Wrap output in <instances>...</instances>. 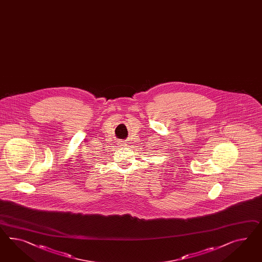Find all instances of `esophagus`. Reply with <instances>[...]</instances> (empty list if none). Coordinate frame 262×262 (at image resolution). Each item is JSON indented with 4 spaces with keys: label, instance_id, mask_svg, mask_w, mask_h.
<instances>
[{
    "label": "esophagus",
    "instance_id": "obj_1",
    "mask_svg": "<svg viewBox=\"0 0 262 262\" xmlns=\"http://www.w3.org/2000/svg\"><path fill=\"white\" fill-rule=\"evenodd\" d=\"M123 145H124V146H126V147H127V142H124V143H123Z\"/></svg>",
    "mask_w": 262,
    "mask_h": 262
}]
</instances>
